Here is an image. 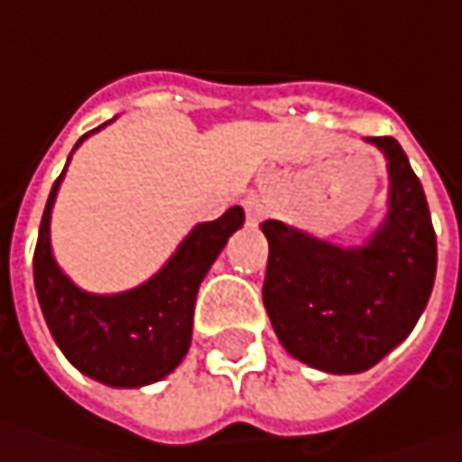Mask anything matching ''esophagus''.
Masks as SVG:
<instances>
[{"label": "esophagus", "mask_w": 462, "mask_h": 462, "mask_svg": "<svg viewBox=\"0 0 462 462\" xmlns=\"http://www.w3.org/2000/svg\"><path fill=\"white\" fill-rule=\"evenodd\" d=\"M241 205H244V213H246V221L249 223H259L264 216H267L264 200L257 198V195H246V198L241 200Z\"/></svg>", "instance_id": "1"}]
</instances>
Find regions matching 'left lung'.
<instances>
[{
  "instance_id": "left-lung-1",
  "label": "left lung",
  "mask_w": 462,
  "mask_h": 462,
  "mask_svg": "<svg viewBox=\"0 0 462 462\" xmlns=\"http://www.w3.org/2000/svg\"><path fill=\"white\" fill-rule=\"evenodd\" d=\"M388 159L391 210L360 249H342L264 221L262 298L277 339L300 363L363 373L401 345L430 300L437 236L421 182L391 135L370 138Z\"/></svg>"
}]
</instances>
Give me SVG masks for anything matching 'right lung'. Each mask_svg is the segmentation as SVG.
<instances>
[{
	"mask_svg": "<svg viewBox=\"0 0 462 462\" xmlns=\"http://www.w3.org/2000/svg\"><path fill=\"white\" fill-rule=\"evenodd\" d=\"M61 177L63 171L48 195L32 254L35 293L45 324L66 360L95 381L113 388L162 381L189 349L198 288L228 236L244 223V210L234 205L221 218L195 226L167 267L141 288L92 295L63 275L51 254L48 223Z\"/></svg>",
	"mask_w": 462,
	"mask_h": 462,
	"instance_id": "obj_1",
	"label": "right lung"
}]
</instances>
